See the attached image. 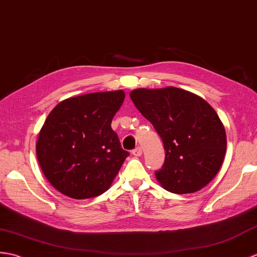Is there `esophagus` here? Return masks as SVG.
Masks as SVG:
<instances>
[{"instance_id": "34e87169", "label": "esophagus", "mask_w": 257, "mask_h": 257, "mask_svg": "<svg viewBox=\"0 0 257 257\" xmlns=\"http://www.w3.org/2000/svg\"><path fill=\"white\" fill-rule=\"evenodd\" d=\"M132 154H133L134 156H136V157L141 156V155H142V148H141V147H136L135 150L132 151Z\"/></svg>"}]
</instances>
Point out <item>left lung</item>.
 Wrapping results in <instances>:
<instances>
[{"mask_svg": "<svg viewBox=\"0 0 257 257\" xmlns=\"http://www.w3.org/2000/svg\"><path fill=\"white\" fill-rule=\"evenodd\" d=\"M130 96L163 141L166 155L155 175L165 189L181 195L208 185L226 150L225 130L212 106L175 87L138 89Z\"/></svg>", "mask_w": 257, "mask_h": 257, "instance_id": "8db88e82", "label": "left lung"}]
</instances>
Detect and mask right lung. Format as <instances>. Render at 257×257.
Here are the masks:
<instances>
[{
    "label": "right lung",
    "mask_w": 257,
    "mask_h": 257,
    "mask_svg": "<svg viewBox=\"0 0 257 257\" xmlns=\"http://www.w3.org/2000/svg\"><path fill=\"white\" fill-rule=\"evenodd\" d=\"M124 98L122 90L79 95L60 102L49 113L36 154L44 175L57 190L87 199L109 189L130 155L111 127Z\"/></svg>",
    "instance_id": "right-lung-1"
}]
</instances>
